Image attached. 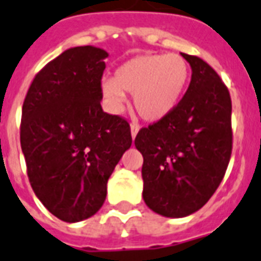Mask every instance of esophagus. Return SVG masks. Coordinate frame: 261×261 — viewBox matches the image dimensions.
<instances>
[{
  "label": "esophagus",
  "instance_id": "1",
  "mask_svg": "<svg viewBox=\"0 0 261 261\" xmlns=\"http://www.w3.org/2000/svg\"><path fill=\"white\" fill-rule=\"evenodd\" d=\"M130 128H131V135H133V138L137 137L138 131H139V124H138V123H131L130 124Z\"/></svg>",
  "mask_w": 261,
  "mask_h": 261
}]
</instances>
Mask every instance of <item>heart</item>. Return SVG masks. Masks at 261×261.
I'll return each mask as SVG.
<instances>
[{
	"label": "heart",
	"instance_id": "1",
	"mask_svg": "<svg viewBox=\"0 0 261 261\" xmlns=\"http://www.w3.org/2000/svg\"><path fill=\"white\" fill-rule=\"evenodd\" d=\"M190 63L179 54H143L122 63L113 80L102 83L103 95L114 109L134 94V106L143 119L156 122L171 114L186 91Z\"/></svg>",
	"mask_w": 261,
	"mask_h": 261
}]
</instances>
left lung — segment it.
I'll return each instance as SVG.
<instances>
[{
	"label": "left lung",
	"instance_id": "left-lung-1",
	"mask_svg": "<svg viewBox=\"0 0 261 261\" xmlns=\"http://www.w3.org/2000/svg\"><path fill=\"white\" fill-rule=\"evenodd\" d=\"M191 82L167 117L139 130L144 203L159 215L183 218L200 210L224 178L232 152L231 95L219 74L196 56Z\"/></svg>",
	"mask_w": 261,
	"mask_h": 261
}]
</instances>
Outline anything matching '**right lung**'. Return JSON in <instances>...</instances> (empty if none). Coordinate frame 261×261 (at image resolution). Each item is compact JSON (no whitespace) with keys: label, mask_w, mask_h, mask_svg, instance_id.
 Returning a JSON list of instances; mask_svg holds the SVG:
<instances>
[{"label":"right lung","mask_w":261,"mask_h":261,"mask_svg":"<svg viewBox=\"0 0 261 261\" xmlns=\"http://www.w3.org/2000/svg\"><path fill=\"white\" fill-rule=\"evenodd\" d=\"M105 50L78 46L36 74L22 106L21 148L30 186L67 223L93 216L107 180L133 143L130 124L102 110Z\"/></svg>","instance_id":"right-lung-1"}]
</instances>
